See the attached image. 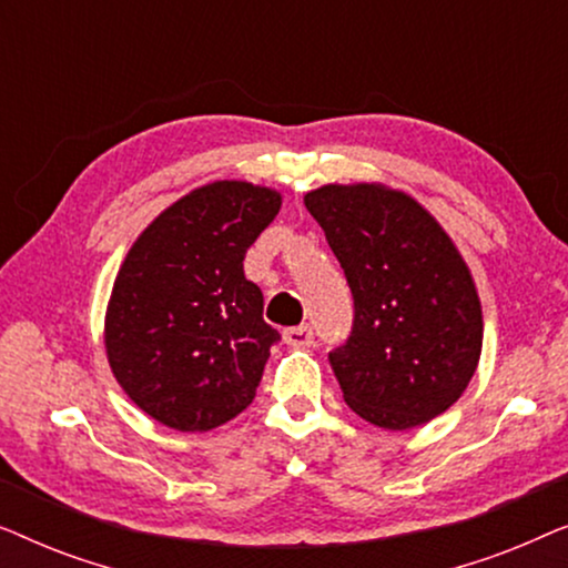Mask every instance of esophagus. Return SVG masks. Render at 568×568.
<instances>
[{
  "instance_id": "34e87169",
  "label": "esophagus",
  "mask_w": 568,
  "mask_h": 568,
  "mask_svg": "<svg viewBox=\"0 0 568 568\" xmlns=\"http://www.w3.org/2000/svg\"><path fill=\"white\" fill-rule=\"evenodd\" d=\"M282 338H284V344L286 346H294V348H307V346H313V328H310V325H297V328H286L284 333H282Z\"/></svg>"
}]
</instances>
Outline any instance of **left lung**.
<instances>
[{
    "label": "left lung",
    "instance_id": "left-lung-1",
    "mask_svg": "<svg viewBox=\"0 0 568 568\" xmlns=\"http://www.w3.org/2000/svg\"><path fill=\"white\" fill-rule=\"evenodd\" d=\"M354 294V331L328 354L346 406L379 429L429 424L476 375L484 313L473 274L429 209L385 183L305 193Z\"/></svg>",
    "mask_w": 568,
    "mask_h": 568
}]
</instances>
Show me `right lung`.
Wrapping results in <instances>:
<instances>
[{"label":"right lung","mask_w":568,"mask_h":568,"mask_svg":"<svg viewBox=\"0 0 568 568\" xmlns=\"http://www.w3.org/2000/svg\"><path fill=\"white\" fill-rule=\"evenodd\" d=\"M278 209L276 189L214 181L129 247L105 307V356L131 403L168 429H216L253 403L278 333L243 258Z\"/></svg>","instance_id":"add662e5"}]
</instances>
